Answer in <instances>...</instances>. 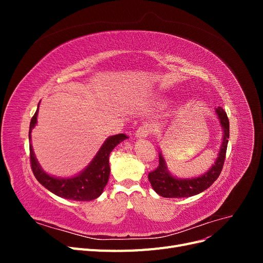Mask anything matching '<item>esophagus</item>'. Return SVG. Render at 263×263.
Here are the masks:
<instances>
[{
    "instance_id": "1",
    "label": "esophagus",
    "mask_w": 263,
    "mask_h": 263,
    "mask_svg": "<svg viewBox=\"0 0 263 263\" xmlns=\"http://www.w3.org/2000/svg\"><path fill=\"white\" fill-rule=\"evenodd\" d=\"M151 132H153V129H151V127H150V125H148V124H145V125H142V126H140L139 128L137 129V132H136V136L137 137H147V136H149V135L151 134Z\"/></svg>"
}]
</instances>
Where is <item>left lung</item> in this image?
Returning a JSON list of instances; mask_svg holds the SVG:
<instances>
[{
	"instance_id": "1",
	"label": "left lung",
	"mask_w": 263,
	"mask_h": 263,
	"mask_svg": "<svg viewBox=\"0 0 263 263\" xmlns=\"http://www.w3.org/2000/svg\"><path fill=\"white\" fill-rule=\"evenodd\" d=\"M216 113L220 119V124L224 129V141H222L220 151L216 162L212 168L203 174L202 177L187 179V180H179L173 178L166 170L165 162L162 156H159V165L155 170L149 172L148 179L153 185L156 192L163 197H187L193 196L203 192L204 190L209 189L213 183L217 180L219 174L222 170L226 157L227 144L229 138V121L227 114L221 107L216 109Z\"/></svg>"
}]
</instances>
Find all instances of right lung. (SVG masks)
<instances>
[{"label":"right lung","instance_id":"1","mask_svg":"<svg viewBox=\"0 0 263 263\" xmlns=\"http://www.w3.org/2000/svg\"><path fill=\"white\" fill-rule=\"evenodd\" d=\"M37 114L38 108L30 121L29 139L31 129H33V127L37 123ZM126 138L128 137L125 134H118L115 135V136L107 138V140L103 144L90 165L82 173L79 174V176L71 179H57L44 172V170L41 168V165L38 164L36 160L33 148H31L30 145L29 159L31 170H33V173L37 181L55 195L72 201L95 200V198L102 194L103 190H104L108 181L110 171L108 164V156L110 151L119 142L125 140Z\"/></svg>","mask_w":263,"mask_h":263}]
</instances>
